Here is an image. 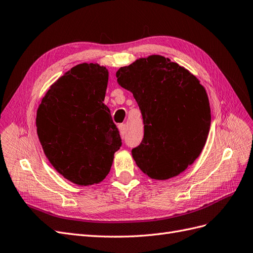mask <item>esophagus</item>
I'll list each match as a JSON object with an SVG mask.
<instances>
[{
	"mask_svg": "<svg viewBox=\"0 0 253 253\" xmlns=\"http://www.w3.org/2000/svg\"><path fill=\"white\" fill-rule=\"evenodd\" d=\"M126 125H120L119 126V132H120V136L122 137V138H125L126 135Z\"/></svg>",
	"mask_w": 253,
	"mask_h": 253,
	"instance_id": "34e87169",
	"label": "esophagus"
}]
</instances>
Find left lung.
<instances>
[{
    "instance_id": "obj_1",
    "label": "left lung",
    "mask_w": 253,
    "mask_h": 253,
    "mask_svg": "<svg viewBox=\"0 0 253 253\" xmlns=\"http://www.w3.org/2000/svg\"><path fill=\"white\" fill-rule=\"evenodd\" d=\"M132 91L143 120V138L132 150L140 170L154 179L180 174L200 156L210 129L209 99L198 79L163 56L136 60L116 73Z\"/></svg>"
}]
</instances>
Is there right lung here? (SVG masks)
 I'll list each match as a JSON object with an SVG mask.
<instances>
[{
  "mask_svg": "<svg viewBox=\"0 0 253 253\" xmlns=\"http://www.w3.org/2000/svg\"><path fill=\"white\" fill-rule=\"evenodd\" d=\"M108 80L103 66L76 65L52 84L37 112L45 155L60 174L80 186L105 178L122 143L103 103Z\"/></svg>",
  "mask_w": 253,
  "mask_h": 253,
  "instance_id": "right-lung-1",
  "label": "right lung"
}]
</instances>
